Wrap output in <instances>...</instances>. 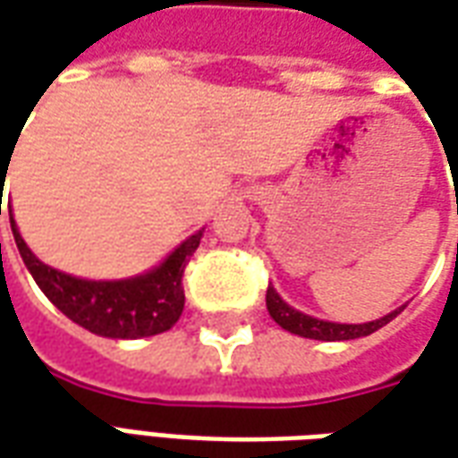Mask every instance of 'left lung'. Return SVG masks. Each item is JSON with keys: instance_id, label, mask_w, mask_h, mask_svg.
Wrapping results in <instances>:
<instances>
[{"instance_id": "8db88e82", "label": "left lung", "mask_w": 458, "mask_h": 458, "mask_svg": "<svg viewBox=\"0 0 458 458\" xmlns=\"http://www.w3.org/2000/svg\"><path fill=\"white\" fill-rule=\"evenodd\" d=\"M267 311L269 317L275 318L279 327L289 331V334L314 338V341H351V338L375 334L377 328L390 324L403 309H394L393 314L377 318V321H368V324H334V321H324V318H314L309 317V314H301L294 307H289L287 301L275 292V287H267Z\"/></svg>"}]
</instances>
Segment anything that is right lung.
I'll list each match as a JSON object with an SVG mask.
<instances>
[{
	"label": "right lung",
	"instance_id": "obj_1",
	"mask_svg": "<svg viewBox=\"0 0 458 458\" xmlns=\"http://www.w3.org/2000/svg\"><path fill=\"white\" fill-rule=\"evenodd\" d=\"M9 220L19 255L36 284L78 327L105 338H147L169 331L179 321L186 299L181 277L199 248L203 230L183 240L159 267L140 277L93 282L44 265L19 235L14 218Z\"/></svg>",
	"mask_w": 458,
	"mask_h": 458
}]
</instances>
